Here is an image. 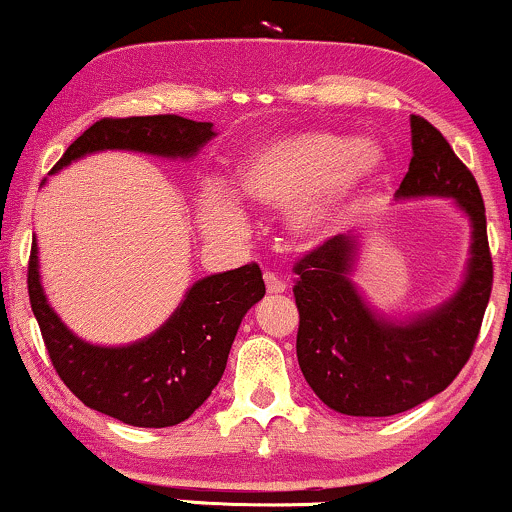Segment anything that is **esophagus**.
Instances as JSON below:
<instances>
[{
  "label": "esophagus",
  "mask_w": 512,
  "mask_h": 512,
  "mask_svg": "<svg viewBox=\"0 0 512 512\" xmlns=\"http://www.w3.org/2000/svg\"><path fill=\"white\" fill-rule=\"evenodd\" d=\"M265 284H267L269 294H284V291H286V284L279 277H274L272 272L265 274Z\"/></svg>",
  "instance_id": "34e87169"
}]
</instances>
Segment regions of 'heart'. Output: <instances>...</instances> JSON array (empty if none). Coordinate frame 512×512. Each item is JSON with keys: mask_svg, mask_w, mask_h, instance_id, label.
I'll use <instances>...</instances> for the list:
<instances>
[{"mask_svg": "<svg viewBox=\"0 0 512 512\" xmlns=\"http://www.w3.org/2000/svg\"><path fill=\"white\" fill-rule=\"evenodd\" d=\"M384 170V153L372 140L306 131L257 145L238 170V194L262 211H282L299 243H320L338 230L352 206ZM199 223L209 238H238L243 211L221 187H206Z\"/></svg>", "mask_w": 512, "mask_h": 512, "instance_id": "obj_1", "label": "heart"}]
</instances>
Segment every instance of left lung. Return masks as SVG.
Here are the masks:
<instances>
[{
  "instance_id": "left-lung-1",
  "label": "left lung",
  "mask_w": 512,
  "mask_h": 512,
  "mask_svg": "<svg viewBox=\"0 0 512 512\" xmlns=\"http://www.w3.org/2000/svg\"><path fill=\"white\" fill-rule=\"evenodd\" d=\"M413 157L396 201L452 199L471 228L462 284L413 316H386L355 284L362 233H342L296 265V357L313 393L335 413L386 418L445 391L462 372L493 284L479 184L432 123L411 116Z\"/></svg>"
}]
</instances>
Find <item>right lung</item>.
<instances>
[{"instance_id": "add662e5", "label": "right lung", "mask_w": 512, "mask_h": 512, "mask_svg": "<svg viewBox=\"0 0 512 512\" xmlns=\"http://www.w3.org/2000/svg\"><path fill=\"white\" fill-rule=\"evenodd\" d=\"M216 136L213 123L172 114L101 119L65 150L50 174L101 150L192 160ZM28 296L55 372L84 406L136 428H170L187 420L218 386L230 345L245 313L265 296V282L257 265L211 274L189 286L172 316L148 338L92 345L72 333L48 303L33 240Z\"/></svg>"}]
</instances>
